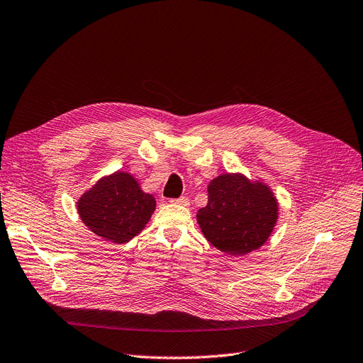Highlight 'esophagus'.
<instances>
[{"instance_id": "obj_1", "label": "esophagus", "mask_w": 363, "mask_h": 363, "mask_svg": "<svg viewBox=\"0 0 363 363\" xmlns=\"http://www.w3.org/2000/svg\"><path fill=\"white\" fill-rule=\"evenodd\" d=\"M172 201L177 203V204H181V206H190V199H188V197H179V199H175Z\"/></svg>"}]
</instances>
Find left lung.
Here are the masks:
<instances>
[{"mask_svg": "<svg viewBox=\"0 0 363 363\" xmlns=\"http://www.w3.org/2000/svg\"><path fill=\"white\" fill-rule=\"evenodd\" d=\"M208 204L197 212L204 238L231 257L259 249L279 219V201L261 179L240 172L220 173L208 185Z\"/></svg>", "mask_w": 363, "mask_h": 363, "instance_id": "left-lung-1", "label": "left lung"}]
</instances>
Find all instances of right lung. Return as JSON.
<instances>
[{"mask_svg":"<svg viewBox=\"0 0 363 363\" xmlns=\"http://www.w3.org/2000/svg\"><path fill=\"white\" fill-rule=\"evenodd\" d=\"M83 224L99 238L123 245L145 228L155 211L152 194L143 191L130 173L102 177L77 200Z\"/></svg>","mask_w":363,"mask_h":363,"instance_id":"right-lung-1","label":"right lung"}]
</instances>
